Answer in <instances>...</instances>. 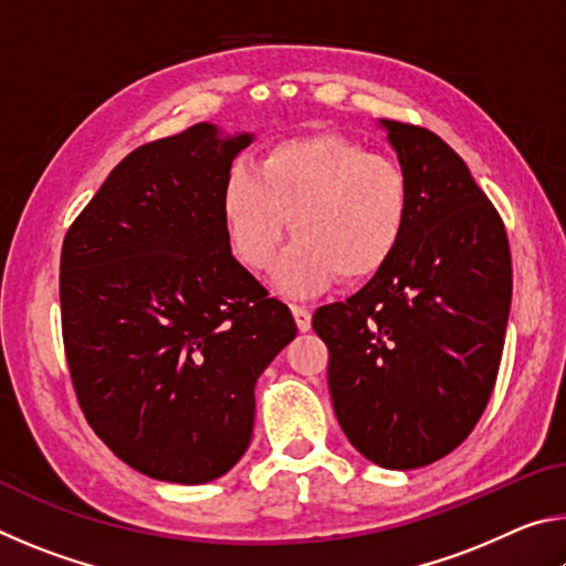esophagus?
Segmentation results:
<instances>
[{
    "mask_svg": "<svg viewBox=\"0 0 566 566\" xmlns=\"http://www.w3.org/2000/svg\"><path fill=\"white\" fill-rule=\"evenodd\" d=\"M292 314H294L296 327H300V332H310V329H312V312L306 310V306L294 304V306H292Z\"/></svg>",
    "mask_w": 566,
    "mask_h": 566,
    "instance_id": "esophagus-1",
    "label": "esophagus"
}]
</instances>
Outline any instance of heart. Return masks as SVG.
I'll return each mask as SVG.
<instances>
[{"mask_svg":"<svg viewBox=\"0 0 566 566\" xmlns=\"http://www.w3.org/2000/svg\"><path fill=\"white\" fill-rule=\"evenodd\" d=\"M409 212L401 167L339 134L276 142L256 175L232 169L222 195L229 244L249 270L272 262L290 217L296 239L274 282L294 294L322 290L337 274L361 282L385 270L405 239Z\"/></svg>","mask_w":566,"mask_h":566,"instance_id":"heart-1","label":"heart"}]
</instances>
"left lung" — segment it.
<instances>
[{
    "mask_svg": "<svg viewBox=\"0 0 566 566\" xmlns=\"http://www.w3.org/2000/svg\"><path fill=\"white\" fill-rule=\"evenodd\" d=\"M409 181L405 239L347 302L319 306L339 427L369 462L417 469L464 442L492 397L512 304L500 212L464 159L415 124L381 119Z\"/></svg>",
    "mask_w": 566,
    "mask_h": 566,
    "instance_id": "1",
    "label": "left lung"
}]
</instances>
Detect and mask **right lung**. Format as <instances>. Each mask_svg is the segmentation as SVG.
<instances>
[{
    "instance_id": "add662e5",
    "label": "right lung",
    "mask_w": 566,
    "mask_h": 566,
    "mask_svg": "<svg viewBox=\"0 0 566 566\" xmlns=\"http://www.w3.org/2000/svg\"><path fill=\"white\" fill-rule=\"evenodd\" d=\"M252 139L199 122L142 145L62 244V337L76 399L122 462L161 482H212L242 459L256 379L296 337L290 306L229 247L222 195Z\"/></svg>"
}]
</instances>
